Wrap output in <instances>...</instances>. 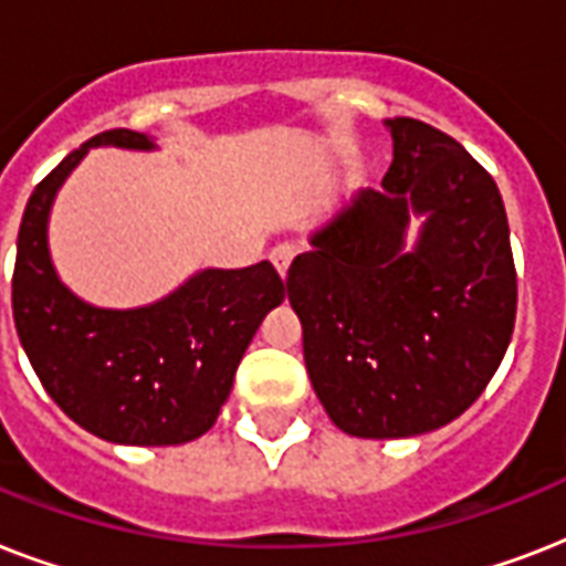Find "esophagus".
Wrapping results in <instances>:
<instances>
[{
    "mask_svg": "<svg viewBox=\"0 0 566 566\" xmlns=\"http://www.w3.org/2000/svg\"><path fill=\"white\" fill-rule=\"evenodd\" d=\"M293 255H296V249L287 247V243H282V247H275L273 252H270V261H273L275 270L282 273V279H284V275H287V270H291Z\"/></svg>",
    "mask_w": 566,
    "mask_h": 566,
    "instance_id": "34e87169",
    "label": "esophagus"
}]
</instances>
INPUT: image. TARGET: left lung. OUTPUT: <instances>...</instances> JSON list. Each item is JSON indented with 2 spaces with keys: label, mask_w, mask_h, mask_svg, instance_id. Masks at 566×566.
<instances>
[{
  "label": "left lung",
  "mask_w": 566,
  "mask_h": 566,
  "mask_svg": "<svg viewBox=\"0 0 566 566\" xmlns=\"http://www.w3.org/2000/svg\"><path fill=\"white\" fill-rule=\"evenodd\" d=\"M387 126L385 190H361L287 270L311 385L355 438H413L461 417L517 317L509 217L491 172L429 123ZM408 207L427 213L413 253L401 252Z\"/></svg>",
  "instance_id": "left-lung-1"
}]
</instances>
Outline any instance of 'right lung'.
<instances>
[{
	"instance_id": "right-lung-1",
	"label": "right lung",
	"mask_w": 566,
	"mask_h": 566,
	"mask_svg": "<svg viewBox=\"0 0 566 566\" xmlns=\"http://www.w3.org/2000/svg\"><path fill=\"white\" fill-rule=\"evenodd\" d=\"M91 146L153 149L111 128L70 153L31 193L17 238L13 323L40 385L82 429L111 443L176 447L211 429L261 319L282 305L270 261L202 270L167 300L135 311L84 305L57 282L46 220L57 188Z\"/></svg>"
}]
</instances>
